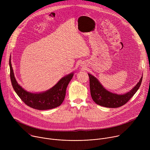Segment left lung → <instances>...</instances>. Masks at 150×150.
Here are the masks:
<instances>
[{
	"mask_svg": "<svg viewBox=\"0 0 150 150\" xmlns=\"http://www.w3.org/2000/svg\"><path fill=\"white\" fill-rule=\"evenodd\" d=\"M91 96L93 101L97 104L109 108H117L128 102L139 89L142 82V76L139 82L130 91L122 95L113 94L106 90L98 80L88 74Z\"/></svg>",
	"mask_w": 150,
	"mask_h": 150,
	"instance_id": "obj_1",
	"label": "left lung"
}]
</instances>
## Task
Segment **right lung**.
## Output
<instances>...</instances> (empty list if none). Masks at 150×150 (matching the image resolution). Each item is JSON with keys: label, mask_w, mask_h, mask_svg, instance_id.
<instances>
[{"label": "right lung", "mask_w": 150, "mask_h": 150, "mask_svg": "<svg viewBox=\"0 0 150 150\" xmlns=\"http://www.w3.org/2000/svg\"><path fill=\"white\" fill-rule=\"evenodd\" d=\"M11 60V59H10ZM10 76L12 87L17 94L26 105L37 110H49L59 106L65 99L66 90L74 74L71 73L63 77L49 90L40 93H31L24 90L16 82L11 61Z\"/></svg>", "instance_id": "1"}]
</instances>
